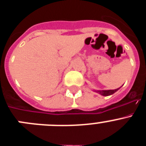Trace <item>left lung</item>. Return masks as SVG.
<instances>
[{
  "label": "left lung",
  "mask_w": 146,
  "mask_h": 146,
  "mask_svg": "<svg viewBox=\"0 0 146 146\" xmlns=\"http://www.w3.org/2000/svg\"><path fill=\"white\" fill-rule=\"evenodd\" d=\"M120 88H119L115 89V90H99V91H96V90H94V91L96 93H98V94H101L102 96H110V95H112V94H113L114 93L116 92L117 91H118V90L120 89Z\"/></svg>",
  "instance_id": "obj_1"
}]
</instances>
